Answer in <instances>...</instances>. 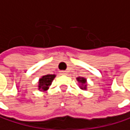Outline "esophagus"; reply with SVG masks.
Segmentation results:
<instances>
[{"label":"esophagus","mask_w":130,"mask_h":130,"mask_svg":"<svg viewBox=\"0 0 130 130\" xmlns=\"http://www.w3.org/2000/svg\"><path fill=\"white\" fill-rule=\"evenodd\" d=\"M61 74L63 75H67V72L66 71H61Z\"/></svg>","instance_id":"34e87169"}]
</instances>
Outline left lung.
Returning <instances> with one entry per match:
<instances>
[{
	"instance_id": "1",
	"label": "left lung",
	"mask_w": 130,
	"mask_h": 130,
	"mask_svg": "<svg viewBox=\"0 0 130 130\" xmlns=\"http://www.w3.org/2000/svg\"><path fill=\"white\" fill-rule=\"evenodd\" d=\"M76 79L78 82L80 84L79 88L82 90H87V79L83 77H78Z\"/></svg>"
}]
</instances>
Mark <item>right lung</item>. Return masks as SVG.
I'll list each match as a JSON object with an SVG mask.
<instances>
[{
  "label": "right lung",
  "instance_id": "add662e5",
  "mask_svg": "<svg viewBox=\"0 0 130 130\" xmlns=\"http://www.w3.org/2000/svg\"><path fill=\"white\" fill-rule=\"evenodd\" d=\"M55 78V75H45L42 76V78L39 79L38 89L40 91H46L49 88V86L52 85Z\"/></svg>",
  "mask_w": 130,
  "mask_h": 130
}]
</instances>
